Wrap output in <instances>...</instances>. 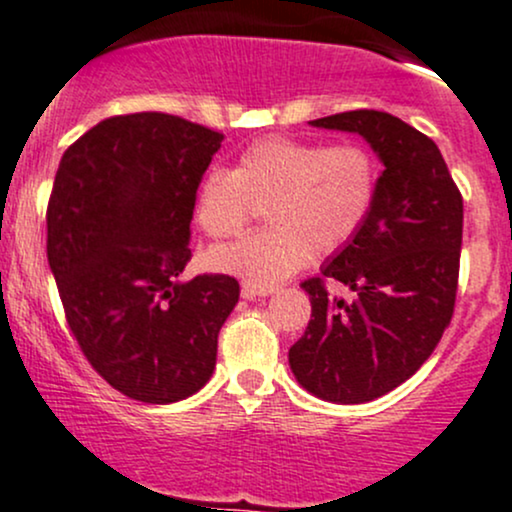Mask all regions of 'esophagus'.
I'll return each mask as SVG.
<instances>
[{"label": "esophagus", "instance_id": "obj_1", "mask_svg": "<svg viewBox=\"0 0 512 512\" xmlns=\"http://www.w3.org/2000/svg\"><path fill=\"white\" fill-rule=\"evenodd\" d=\"M277 291V286H260L252 282H243V294L247 299H262V296H272Z\"/></svg>", "mask_w": 512, "mask_h": 512}]
</instances>
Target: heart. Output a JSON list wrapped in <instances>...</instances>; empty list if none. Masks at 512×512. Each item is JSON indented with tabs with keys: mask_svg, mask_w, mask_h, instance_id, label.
Masks as SVG:
<instances>
[{
	"mask_svg": "<svg viewBox=\"0 0 512 512\" xmlns=\"http://www.w3.org/2000/svg\"><path fill=\"white\" fill-rule=\"evenodd\" d=\"M379 172L359 143L269 136L247 145L233 170H211L194 194V223L209 238L238 235L252 206L269 223L209 252V265L245 282L274 286L345 247L372 216Z\"/></svg>",
	"mask_w": 512,
	"mask_h": 512,
	"instance_id": "1",
	"label": "heart"
}]
</instances>
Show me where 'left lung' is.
Masks as SVG:
<instances>
[{
	"label": "left lung",
	"instance_id": "left-lung-1",
	"mask_svg": "<svg viewBox=\"0 0 512 512\" xmlns=\"http://www.w3.org/2000/svg\"><path fill=\"white\" fill-rule=\"evenodd\" d=\"M311 126L362 136L384 172L364 228L325 262L323 277L301 284L311 320L289 367L323 401L367 403L411 379L452 320L462 194L440 148L386 111H345ZM325 278L345 283L353 299L328 295Z\"/></svg>",
	"mask_w": 512,
	"mask_h": 512
}]
</instances>
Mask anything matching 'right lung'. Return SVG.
<instances>
[{
	"label": "right lung",
	"mask_w": 512,
	"mask_h": 512,
	"mask_svg": "<svg viewBox=\"0 0 512 512\" xmlns=\"http://www.w3.org/2000/svg\"><path fill=\"white\" fill-rule=\"evenodd\" d=\"M223 133L179 116H111L65 150L48 201V265L67 325L123 396L174 403L216 367L240 296L228 274L182 282L192 206Z\"/></svg>",
	"instance_id": "1"
}]
</instances>
